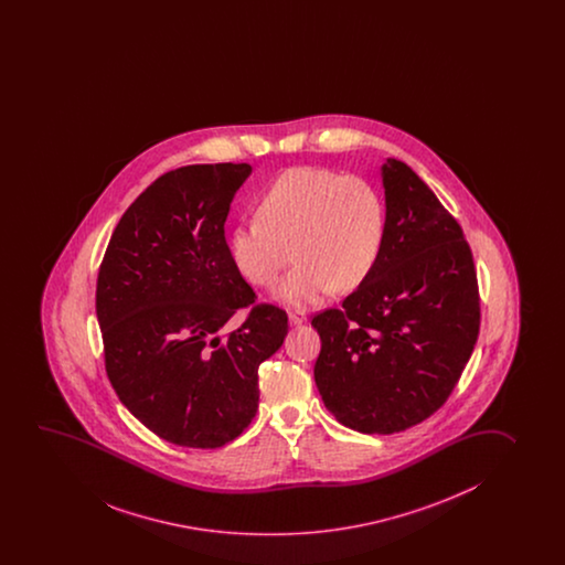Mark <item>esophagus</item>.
<instances>
[{
  "instance_id": "1",
  "label": "esophagus",
  "mask_w": 565,
  "mask_h": 565,
  "mask_svg": "<svg viewBox=\"0 0 565 565\" xmlns=\"http://www.w3.org/2000/svg\"><path fill=\"white\" fill-rule=\"evenodd\" d=\"M305 322H307V317L303 312H289V324L291 327H303Z\"/></svg>"
}]
</instances>
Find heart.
<instances>
[{"instance_id":"1","label":"heart","mask_w":565,"mask_h":565,"mask_svg":"<svg viewBox=\"0 0 565 565\" xmlns=\"http://www.w3.org/2000/svg\"><path fill=\"white\" fill-rule=\"evenodd\" d=\"M256 215L231 231V260L246 281L271 289L295 254L299 264L278 291L291 309L312 307L332 289L361 286L385 243L381 192L361 177L320 167L281 172L264 190Z\"/></svg>"}]
</instances>
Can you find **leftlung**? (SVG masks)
Wrapping results in <instances>:
<instances>
[{"label":"left lung","instance_id":"8db88e82","mask_svg":"<svg viewBox=\"0 0 565 565\" xmlns=\"http://www.w3.org/2000/svg\"><path fill=\"white\" fill-rule=\"evenodd\" d=\"M386 233L369 278L312 319L315 383L361 434H398L441 408L480 330L475 260L457 220L408 164L386 159Z\"/></svg>","mask_w":565,"mask_h":565}]
</instances>
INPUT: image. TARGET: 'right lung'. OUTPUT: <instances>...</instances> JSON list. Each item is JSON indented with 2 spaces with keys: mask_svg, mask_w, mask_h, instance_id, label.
Here are the masks:
<instances>
[{
  "mask_svg": "<svg viewBox=\"0 0 565 565\" xmlns=\"http://www.w3.org/2000/svg\"><path fill=\"white\" fill-rule=\"evenodd\" d=\"M246 163L190 164L143 190L110 237L97 279L105 367L118 398L164 441L217 449L258 408V367L278 352L287 315L254 303L225 241Z\"/></svg>",
  "mask_w": 565,
  "mask_h": 565,
  "instance_id": "right-lung-1",
  "label": "right lung"
}]
</instances>
